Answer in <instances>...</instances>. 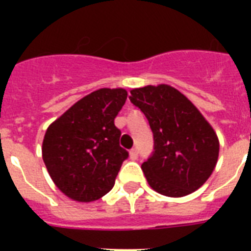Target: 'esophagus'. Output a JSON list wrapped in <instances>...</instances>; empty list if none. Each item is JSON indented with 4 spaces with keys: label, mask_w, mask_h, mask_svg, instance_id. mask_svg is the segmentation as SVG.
I'll list each match as a JSON object with an SVG mask.
<instances>
[{
    "label": "esophagus",
    "mask_w": 251,
    "mask_h": 251,
    "mask_svg": "<svg viewBox=\"0 0 251 251\" xmlns=\"http://www.w3.org/2000/svg\"><path fill=\"white\" fill-rule=\"evenodd\" d=\"M138 150L137 149H133V150H130V159L131 160H137L138 159Z\"/></svg>",
    "instance_id": "esophagus-1"
}]
</instances>
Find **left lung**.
<instances>
[{"instance_id":"obj_1","label":"left lung","mask_w":251,"mask_h":251,"mask_svg":"<svg viewBox=\"0 0 251 251\" xmlns=\"http://www.w3.org/2000/svg\"><path fill=\"white\" fill-rule=\"evenodd\" d=\"M130 101L149 120L153 151L142 169L153 190L183 197L206 182L219 156V139L194 104L167 84L131 90Z\"/></svg>"}]
</instances>
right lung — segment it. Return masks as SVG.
I'll use <instances>...</instances> for the list:
<instances>
[{
    "instance_id": "add662e5",
    "label": "right lung",
    "mask_w": 251,
    "mask_h": 251,
    "mask_svg": "<svg viewBox=\"0 0 251 251\" xmlns=\"http://www.w3.org/2000/svg\"><path fill=\"white\" fill-rule=\"evenodd\" d=\"M127 98L122 88L87 95L49 126L43 160L53 182L69 198L92 202L112 190L129 152L120 146L114 118Z\"/></svg>"
}]
</instances>
